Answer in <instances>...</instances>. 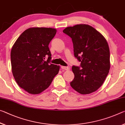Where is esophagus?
<instances>
[{"instance_id":"obj_1","label":"esophagus","mask_w":125,"mask_h":125,"mask_svg":"<svg viewBox=\"0 0 125 125\" xmlns=\"http://www.w3.org/2000/svg\"><path fill=\"white\" fill-rule=\"evenodd\" d=\"M61 68L64 70H70V67L66 66H61Z\"/></svg>"}]
</instances>
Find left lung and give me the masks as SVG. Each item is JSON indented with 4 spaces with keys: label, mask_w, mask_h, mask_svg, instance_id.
<instances>
[{
    "label": "left lung",
    "mask_w": 125,
    "mask_h": 125,
    "mask_svg": "<svg viewBox=\"0 0 125 125\" xmlns=\"http://www.w3.org/2000/svg\"><path fill=\"white\" fill-rule=\"evenodd\" d=\"M63 32L72 38L74 55L80 67L73 66L74 78L71 86L82 94L97 90L104 83L110 68V49L104 37L87 24L67 27Z\"/></svg>",
    "instance_id": "left-lung-1"
}]
</instances>
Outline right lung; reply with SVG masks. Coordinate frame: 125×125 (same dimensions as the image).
Masks as SVG:
<instances>
[{
    "mask_svg": "<svg viewBox=\"0 0 125 125\" xmlns=\"http://www.w3.org/2000/svg\"><path fill=\"white\" fill-rule=\"evenodd\" d=\"M56 32L51 28H30L21 33L11 48L13 75L17 84L29 94L43 92L58 73L59 66L50 63L48 47Z\"/></svg>",
    "mask_w": 125,
    "mask_h": 125,
    "instance_id": "right-lung-1",
    "label": "right lung"
}]
</instances>
